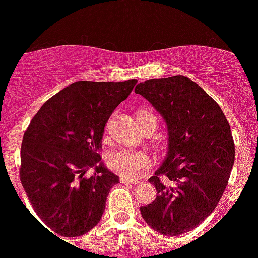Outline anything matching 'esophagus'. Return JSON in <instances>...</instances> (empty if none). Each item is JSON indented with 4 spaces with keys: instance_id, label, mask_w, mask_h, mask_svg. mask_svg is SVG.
Masks as SVG:
<instances>
[{
    "instance_id": "esophagus-1",
    "label": "esophagus",
    "mask_w": 258,
    "mask_h": 258,
    "mask_svg": "<svg viewBox=\"0 0 258 258\" xmlns=\"http://www.w3.org/2000/svg\"><path fill=\"white\" fill-rule=\"evenodd\" d=\"M120 182L121 183H125V184H138L139 180L137 179H130L127 177H120Z\"/></svg>"
}]
</instances>
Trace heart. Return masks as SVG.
I'll use <instances>...</instances> for the list:
<instances>
[{"label":"heart","instance_id":"obj_1","mask_svg":"<svg viewBox=\"0 0 258 258\" xmlns=\"http://www.w3.org/2000/svg\"><path fill=\"white\" fill-rule=\"evenodd\" d=\"M152 112L141 110L137 116L149 115ZM108 166L121 176L127 178H137L150 166V156L143 150L119 149L110 153L106 159Z\"/></svg>","mask_w":258,"mask_h":258}]
</instances>
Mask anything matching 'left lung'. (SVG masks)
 Returning <instances> with one entry per match:
<instances>
[{
	"instance_id": "1",
	"label": "left lung",
	"mask_w": 258,
	"mask_h": 258,
	"mask_svg": "<svg viewBox=\"0 0 258 258\" xmlns=\"http://www.w3.org/2000/svg\"><path fill=\"white\" fill-rule=\"evenodd\" d=\"M135 92L160 112L168 133L166 158L149 178L158 195L141 206L142 217L160 234L180 235L209 217L224 193L235 158L230 126L220 105L183 75L147 80Z\"/></svg>"
}]
</instances>
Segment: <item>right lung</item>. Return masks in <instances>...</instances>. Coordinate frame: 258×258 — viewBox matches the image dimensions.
Returning <instances> with one entry per match:
<instances>
[{"label":"right lung","instance_id":"add662e5","mask_svg":"<svg viewBox=\"0 0 258 258\" xmlns=\"http://www.w3.org/2000/svg\"><path fill=\"white\" fill-rule=\"evenodd\" d=\"M136 84L74 82L41 106L25 131L20 180L36 215L57 235H84L102 218L119 183L98 154L104 127ZM91 167L95 173L86 177Z\"/></svg>","mask_w":258,"mask_h":258}]
</instances>
